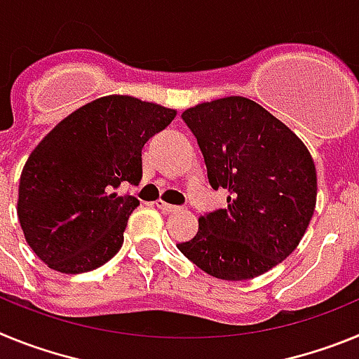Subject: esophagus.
I'll list each match as a JSON object with an SVG mask.
<instances>
[{
    "label": "esophagus",
    "mask_w": 359,
    "mask_h": 359,
    "mask_svg": "<svg viewBox=\"0 0 359 359\" xmlns=\"http://www.w3.org/2000/svg\"><path fill=\"white\" fill-rule=\"evenodd\" d=\"M156 207L160 208V210L163 212V214H172V212L180 210V207H176V205H170V203H165L163 199H158Z\"/></svg>",
    "instance_id": "obj_1"
}]
</instances>
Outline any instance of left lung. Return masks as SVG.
<instances>
[{"label":"left lung","mask_w":359,"mask_h":359,"mask_svg":"<svg viewBox=\"0 0 359 359\" xmlns=\"http://www.w3.org/2000/svg\"><path fill=\"white\" fill-rule=\"evenodd\" d=\"M215 190L228 207L199 217L198 233L177 248L205 273L248 280L298 246L316 207V169L304 142L246 97L183 111Z\"/></svg>","instance_id":"1"}]
</instances>
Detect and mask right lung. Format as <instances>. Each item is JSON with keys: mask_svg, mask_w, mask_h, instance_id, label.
Returning a JSON list of instances; mask_svg holds the SVG:
<instances>
[{"mask_svg": "<svg viewBox=\"0 0 359 359\" xmlns=\"http://www.w3.org/2000/svg\"><path fill=\"white\" fill-rule=\"evenodd\" d=\"M176 109L107 95L73 111L30 152L19 177L18 217L48 268L84 273L118 253L140 201L116 192L142 180V149Z\"/></svg>", "mask_w": 359, "mask_h": 359, "instance_id": "add662e5", "label": "right lung"}]
</instances>
